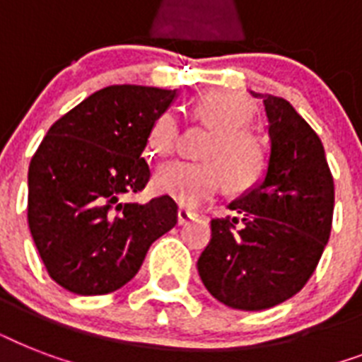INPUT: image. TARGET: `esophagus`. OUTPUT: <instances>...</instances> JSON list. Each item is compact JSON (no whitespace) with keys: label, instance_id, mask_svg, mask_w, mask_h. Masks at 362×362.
I'll return each mask as SVG.
<instances>
[{"label":"esophagus","instance_id":"34e87169","mask_svg":"<svg viewBox=\"0 0 362 362\" xmlns=\"http://www.w3.org/2000/svg\"><path fill=\"white\" fill-rule=\"evenodd\" d=\"M195 218H197V214H195L193 210L184 209V206H180V209H178V223H180V226H186L187 221L195 220Z\"/></svg>","mask_w":362,"mask_h":362}]
</instances>
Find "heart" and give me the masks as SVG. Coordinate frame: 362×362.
I'll list each match as a JSON object with an SVG mask.
<instances>
[{
	"mask_svg": "<svg viewBox=\"0 0 362 362\" xmlns=\"http://www.w3.org/2000/svg\"><path fill=\"white\" fill-rule=\"evenodd\" d=\"M192 118L214 131L201 152L204 161H170L153 176L156 192L193 204L212 197L226 184L235 193L252 189L269 169V148L250 129L255 109L252 101L237 92L214 90L199 95L192 103ZM180 124L175 112L165 110L148 129V150L159 158L176 150Z\"/></svg>",
	"mask_w": 362,
	"mask_h": 362,
	"instance_id": "heart-1",
	"label": "heart"
}]
</instances>
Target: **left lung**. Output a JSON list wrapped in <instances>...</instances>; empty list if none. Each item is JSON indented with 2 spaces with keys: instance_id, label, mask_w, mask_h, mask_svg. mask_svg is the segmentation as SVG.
Segmentation results:
<instances>
[{
  "instance_id": "1",
  "label": "left lung",
  "mask_w": 362,
  "mask_h": 362,
  "mask_svg": "<svg viewBox=\"0 0 362 362\" xmlns=\"http://www.w3.org/2000/svg\"><path fill=\"white\" fill-rule=\"evenodd\" d=\"M269 118L264 180L235 199V216L210 221L197 261L210 295L257 312L297 295L314 274L332 227L334 182L320 136L286 99L255 93Z\"/></svg>"
}]
</instances>
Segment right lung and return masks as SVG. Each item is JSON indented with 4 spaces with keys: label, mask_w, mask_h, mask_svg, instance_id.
I'll return each instance as SVG.
<instances>
[{
    "label": "right lung",
    "mask_w": 362,
    "mask_h": 362,
    "mask_svg": "<svg viewBox=\"0 0 362 362\" xmlns=\"http://www.w3.org/2000/svg\"><path fill=\"white\" fill-rule=\"evenodd\" d=\"M176 90L116 84L92 93L48 129L28 173V223L58 286L105 295L139 272L148 247L170 231V197L125 203L150 180L141 153Z\"/></svg>",
    "instance_id": "1"
}]
</instances>
